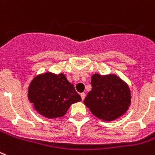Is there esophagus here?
Returning a JSON list of instances; mask_svg holds the SVG:
<instances>
[{
	"mask_svg": "<svg viewBox=\"0 0 155 155\" xmlns=\"http://www.w3.org/2000/svg\"><path fill=\"white\" fill-rule=\"evenodd\" d=\"M81 99H82V100H84V99H85V94H84V93H81Z\"/></svg>",
	"mask_w": 155,
	"mask_h": 155,
	"instance_id": "obj_1",
	"label": "esophagus"
}]
</instances>
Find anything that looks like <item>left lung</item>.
I'll return each mask as SVG.
<instances>
[{
  "label": "left lung",
  "mask_w": 155,
  "mask_h": 155,
  "mask_svg": "<svg viewBox=\"0 0 155 155\" xmlns=\"http://www.w3.org/2000/svg\"><path fill=\"white\" fill-rule=\"evenodd\" d=\"M92 90L84 103L100 119L112 121L127 112L130 104V91L127 84L115 75L91 78Z\"/></svg>",
  "instance_id": "obj_1"
}]
</instances>
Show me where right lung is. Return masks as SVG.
<instances>
[{
    "mask_svg": "<svg viewBox=\"0 0 155 155\" xmlns=\"http://www.w3.org/2000/svg\"><path fill=\"white\" fill-rule=\"evenodd\" d=\"M28 97L34 110L49 118L62 117L72 104L81 101L74 85L64 74L50 73L33 78L28 87Z\"/></svg>",
    "mask_w": 155,
    "mask_h": 155,
    "instance_id": "add662e5",
    "label": "right lung"
}]
</instances>
